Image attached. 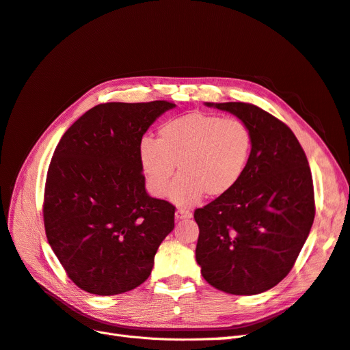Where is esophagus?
Returning <instances> with one entry per match:
<instances>
[{
	"mask_svg": "<svg viewBox=\"0 0 350 350\" xmlns=\"http://www.w3.org/2000/svg\"><path fill=\"white\" fill-rule=\"evenodd\" d=\"M191 217H193V215L189 213L188 210L178 208V210L175 211V219H176V220H187V219H191Z\"/></svg>",
	"mask_w": 350,
	"mask_h": 350,
	"instance_id": "1",
	"label": "esophagus"
}]
</instances>
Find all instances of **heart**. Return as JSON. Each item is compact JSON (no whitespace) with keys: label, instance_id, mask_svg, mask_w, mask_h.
Returning a JSON list of instances; mask_svg holds the SVG:
<instances>
[{"label":"heart","instance_id":"1","mask_svg":"<svg viewBox=\"0 0 350 350\" xmlns=\"http://www.w3.org/2000/svg\"><path fill=\"white\" fill-rule=\"evenodd\" d=\"M252 133L238 118L189 112L163 122L157 140L143 137L139 159L144 183L157 198L167 194L179 206H193L204 194L216 198L234 189L252 153Z\"/></svg>","mask_w":350,"mask_h":350}]
</instances>
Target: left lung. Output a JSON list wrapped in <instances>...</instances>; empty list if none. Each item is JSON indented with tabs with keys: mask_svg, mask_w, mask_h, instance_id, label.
Instances as JSON below:
<instances>
[{
	"mask_svg": "<svg viewBox=\"0 0 350 350\" xmlns=\"http://www.w3.org/2000/svg\"><path fill=\"white\" fill-rule=\"evenodd\" d=\"M234 113L252 133V153L234 189L194 211L196 260L213 288L257 295L283 280L315 216L311 169L292 130L251 103H210Z\"/></svg>",
	"mask_w": 350,
	"mask_h": 350,
	"instance_id": "obj_1",
	"label": "left lung"
}]
</instances>
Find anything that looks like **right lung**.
<instances>
[{"label":"right lung","instance_id":"1","mask_svg":"<svg viewBox=\"0 0 350 350\" xmlns=\"http://www.w3.org/2000/svg\"><path fill=\"white\" fill-rule=\"evenodd\" d=\"M175 103H100L61 137L49 163L44 224L52 251L80 289L118 295L150 276L175 207L150 197L139 144Z\"/></svg>","mask_w":350,"mask_h":350}]
</instances>
